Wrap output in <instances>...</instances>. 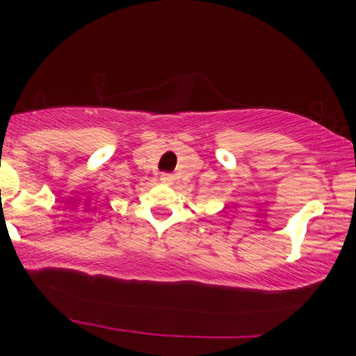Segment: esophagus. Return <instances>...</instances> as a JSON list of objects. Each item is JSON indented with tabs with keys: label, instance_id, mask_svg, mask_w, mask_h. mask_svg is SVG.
<instances>
[{
	"label": "esophagus",
	"instance_id": "obj_1",
	"mask_svg": "<svg viewBox=\"0 0 356 356\" xmlns=\"http://www.w3.org/2000/svg\"><path fill=\"white\" fill-rule=\"evenodd\" d=\"M174 175L172 174H162L161 175V181L164 182V184H167V186H170V184H174Z\"/></svg>",
	"mask_w": 356,
	"mask_h": 356
}]
</instances>
